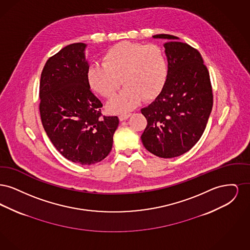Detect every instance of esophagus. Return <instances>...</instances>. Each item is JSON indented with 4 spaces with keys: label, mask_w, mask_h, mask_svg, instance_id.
<instances>
[{
    "label": "esophagus",
    "mask_w": 250,
    "mask_h": 250,
    "mask_svg": "<svg viewBox=\"0 0 250 250\" xmlns=\"http://www.w3.org/2000/svg\"><path fill=\"white\" fill-rule=\"evenodd\" d=\"M130 116V112H122L119 115V119L120 121H125V120L128 119Z\"/></svg>",
    "instance_id": "34e87169"
}]
</instances>
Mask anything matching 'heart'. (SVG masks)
Returning <instances> with one entry per match:
<instances>
[{
    "label": "heart",
    "mask_w": 250,
    "mask_h": 250,
    "mask_svg": "<svg viewBox=\"0 0 250 250\" xmlns=\"http://www.w3.org/2000/svg\"><path fill=\"white\" fill-rule=\"evenodd\" d=\"M102 64L88 67V84L97 94L111 98L123 83L125 84L111 102L114 110L136 107L144 97L150 100L162 91L167 78V61L164 50L155 44L121 42L107 49Z\"/></svg>",
    "instance_id": "1"
}]
</instances>
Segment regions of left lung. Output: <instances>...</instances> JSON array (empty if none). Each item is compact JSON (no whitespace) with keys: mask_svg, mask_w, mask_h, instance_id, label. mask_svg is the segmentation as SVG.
Here are the masks:
<instances>
[{"mask_svg":"<svg viewBox=\"0 0 250 250\" xmlns=\"http://www.w3.org/2000/svg\"><path fill=\"white\" fill-rule=\"evenodd\" d=\"M164 45L167 78L161 93L142 108L147 120L142 135L144 147L162 158L183 155L201 139L213 107L209 71L201 53L177 36L156 35Z\"/></svg>","mask_w":250,"mask_h":250,"instance_id":"1","label":"left lung"}]
</instances>
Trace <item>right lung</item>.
Returning a JSON list of instances; mask_svg holds the SVG:
<instances>
[{"label":"right lung","mask_w":250,"mask_h":250,"mask_svg":"<svg viewBox=\"0 0 250 250\" xmlns=\"http://www.w3.org/2000/svg\"><path fill=\"white\" fill-rule=\"evenodd\" d=\"M83 43L70 44L49 57L41 73L39 111L43 127L60 154L93 165L112 148L117 116L101 113L103 104L87 82Z\"/></svg>","instance_id":"obj_1"}]
</instances>
